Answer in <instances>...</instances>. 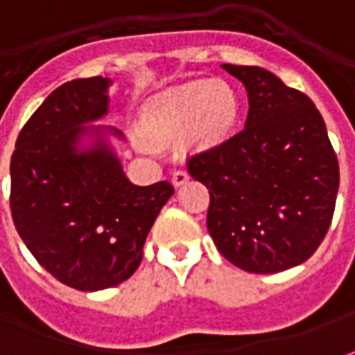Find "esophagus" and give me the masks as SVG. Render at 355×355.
I'll use <instances>...</instances> for the list:
<instances>
[{"mask_svg":"<svg viewBox=\"0 0 355 355\" xmlns=\"http://www.w3.org/2000/svg\"><path fill=\"white\" fill-rule=\"evenodd\" d=\"M188 178H190V175H188L187 171H175L173 173V184L175 187H182L184 182H188Z\"/></svg>","mask_w":355,"mask_h":355,"instance_id":"esophagus-1","label":"esophagus"}]
</instances>
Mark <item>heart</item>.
<instances>
[{
  "label": "heart",
  "instance_id": "1",
  "mask_svg": "<svg viewBox=\"0 0 355 355\" xmlns=\"http://www.w3.org/2000/svg\"><path fill=\"white\" fill-rule=\"evenodd\" d=\"M237 120V96L225 81H188L153 95L139 110L141 151L167 146L184 136L190 149L221 144Z\"/></svg>",
  "mask_w": 355,
  "mask_h": 355
}]
</instances>
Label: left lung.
<instances>
[{
	"instance_id": "left-lung-1",
	"label": "left lung",
	"mask_w": 355,
	"mask_h": 355,
	"mask_svg": "<svg viewBox=\"0 0 355 355\" xmlns=\"http://www.w3.org/2000/svg\"><path fill=\"white\" fill-rule=\"evenodd\" d=\"M221 67L247 89V124L190 157L188 173L209 190L219 252L241 270L276 274L305 262L327 235L338 159L309 96L259 66Z\"/></svg>"
}]
</instances>
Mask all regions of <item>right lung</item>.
I'll use <instances>...</instances> for the list:
<instances>
[{
  "label": "right lung",
  "instance_id": "1",
  "mask_svg": "<svg viewBox=\"0 0 355 355\" xmlns=\"http://www.w3.org/2000/svg\"><path fill=\"white\" fill-rule=\"evenodd\" d=\"M108 77L60 85L28 118L11 157V216L26 248L79 291L114 288L139 266L161 208L175 194L161 180L137 187L110 137Z\"/></svg>",
  "mask_w": 355,
  "mask_h": 355
}]
</instances>
